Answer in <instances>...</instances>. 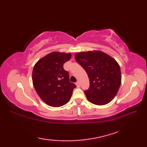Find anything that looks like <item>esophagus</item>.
<instances>
[{
    "mask_svg": "<svg viewBox=\"0 0 147 147\" xmlns=\"http://www.w3.org/2000/svg\"><path fill=\"white\" fill-rule=\"evenodd\" d=\"M76 85L77 86H80V82H78H78L76 83Z\"/></svg>",
    "mask_w": 147,
    "mask_h": 147,
    "instance_id": "esophagus-1",
    "label": "esophagus"
}]
</instances>
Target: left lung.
Returning <instances> with one entry per match:
<instances>
[{"label":"left lung","mask_w":147,"mask_h":147,"mask_svg":"<svg viewBox=\"0 0 147 147\" xmlns=\"http://www.w3.org/2000/svg\"><path fill=\"white\" fill-rule=\"evenodd\" d=\"M74 57L88 74L90 87L85 90L88 100L98 105L110 102L121 83L117 62L110 55L97 51L77 53Z\"/></svg>","instance_id":"8db88e82"}]
</instances>
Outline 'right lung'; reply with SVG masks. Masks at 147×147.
I'll return each mask as SVG.
<instances>
[{"label": "right lung", "mask_w": 147, "mask_h": 147, "mask_svg": "<svg viewBox=\"0 0 147 147\" xmlns=\"http://www.w3.org/2000/svg\"><path fill=\"white\" fill-rule=\"evenodd\" d=\"M71 54L53 52L36 62L33 67L32 80L36 93L50 106L61 107L69 100L76 86L69 82L63 65Z\"/></svg>", "instance_id": "1"}]
</instances>
